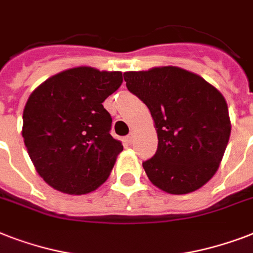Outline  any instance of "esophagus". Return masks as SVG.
<instances>
[{"instance_id":"obj_1","label":"esophagus","mask_w":253,"mask_h":253,"mask_svg":"<svg viewBox=\"0 0 253 253\" xmlns=\"http://www.w3.org/2000/svg\"><path fill=\"white\" fill-rule=\"evenodd\" d=\"M126 142L128 143V144H132V143H134V134L128 135V136L126 138Z\"/></svg>"}]
</instances>
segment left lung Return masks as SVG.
Listing matches in <instances>:
<instances>
[{
    "instance_id": "obj_1",
    "label": "left lung",
    "mask_w": 253,
    "mask_h": 253,
    "mask_svg": "<svg viewBox=\"0 0 253 253\" xmlns=\"http://www.w3.org/2000/svg\"><path fill=\"white\" fill-rule=\"evenodd\" d=\"M127 89L150 109L158 151L143 163L155 186L169 194L202 188L219 168L231 121L215 86L178 67H155L123 73Z\"/></svg>"
}]
</instances>
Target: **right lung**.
Returning a JSON list of instances; mask_svg holds the SVG:
<instances>
[{
  "label": "right lung",
  "mask_w": 253,
  "mask_h": 253,
  "mask_svg": "<svg viewBox=\"0 0 253 253\" xmlns=\"http://www.w3.org/2000/svg\"><path fill=\"white\" fill-rule=\"evenodd\" d=\"M122 72L76 67L49 77L30 94L22 136L39 176L67 194H87L107 180L122 143L110 135L102 102Z\"/></svg>",
  "instance_id": "add662e5"
}]
</instances>
